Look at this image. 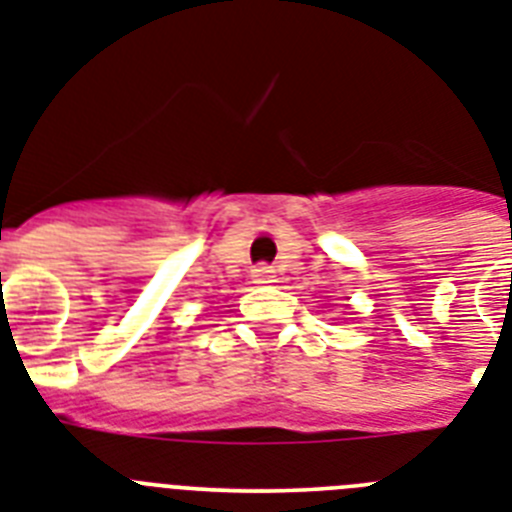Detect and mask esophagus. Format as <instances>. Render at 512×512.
<instances>
[{
	"label": "esophagus",
	"mask_w": 512,
	"mask_h": 512,
	"mask_svg": "<svg viewBox=\"0 0 512 512\" xmlns=\"http://www.w3.org/2000/svg\"><path fill=\"white\" fill-rule=\"evenodd\" d=\"M252 278H255V284H273V270L268 265H257L252 270Z\"/></svg>",
	"instance_id": "1"
}]
</instances>
